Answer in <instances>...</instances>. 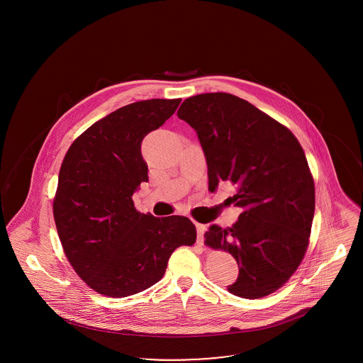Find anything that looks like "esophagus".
Masks as SVG:
<instances>
[{
	"instance_id": "34e87169",
	"label": "esophagus",
	"mask_w": 363,
	"mask_h": 363,
	"mask_svg": "<svg viewBox=\"0 0 363 363\" xmlns=\"http://www.w3.org/2000/svg\"><path fill=\"white\" fill-rule=\"evenodd\" d=\"M196 230H197V242L200 245H204V234L207 231V227L201 223H196Z\"/></svg>"
}]
</instances>
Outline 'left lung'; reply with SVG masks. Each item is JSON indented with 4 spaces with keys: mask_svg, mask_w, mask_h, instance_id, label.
<instances>
[{
    "mask_svg": "<svg viewBox=\"0 0 363 363\" xmlns=\"http://www.w3.org/2000/svg\"><path fill=\"white\" fill-rule=\"evenodd\" d=\"M179 120L196 130L208 166V185L234 186L242 209L228 227L209 225L206 243L228 250L240 274L227 290L256 299L277 291L305 256L314 216V182L293 133L241 98L211 92L188 98Z\"/></svg>",
    "mask_w": 363,
    "mask_h": 363,
    "instance_id": "left-lung-1",
    "label": "left lung"
}]
</instances>
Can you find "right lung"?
<instances>
[{
  "instance_id": "add662e5",
  "label": "right lung",
  "mask_w": 363,
  "mask_h": 363,
  "mask_svg": "<svg viewBox=\"0 0 363 363\" xmlns=\"http://www.w3.org/2000/svg\"><path fill=\"white\" fill-rule=\"evenodd\" d=\"M181 99L123 106L95 122L70 145L52 211L70 265L96 293H141L166 272L172 253L196 241L185 216L140 213L132 196L148 181L141 143L167 121Z\"/></svg>"
}]
</instances>
